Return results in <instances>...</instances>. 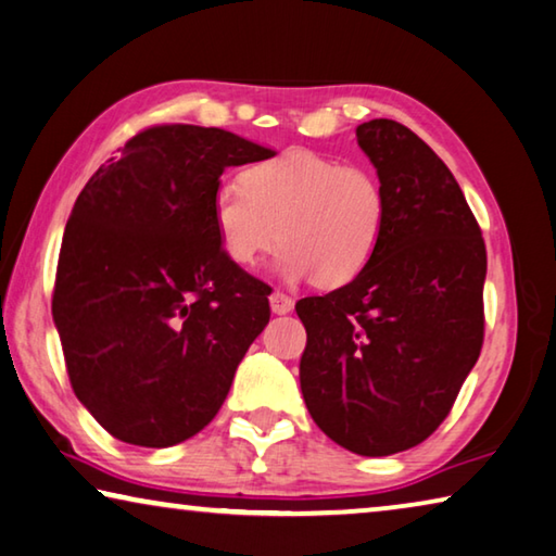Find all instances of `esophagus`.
Here are the masks:
<instances>
[{"label":"esophagus","instance_id":"34e87169","mask_svg":"<svg viewBox=\"0 0 556 556\" xmlns=\"http://www.w3.org/2000/svg\"><path fill=\"white\" fill-rule=\"evenodd\" d=\"M269 306L275 314H289L294 309V299L277 289V292H271V296H269Z\"/></svg>","mask_w":556,"mask_h":556}]
</instances>
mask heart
Returning <instances> with one entry per match:
<instances>
[{
	"label": "heart",
	"instance_id": "obj_1",
	"mask_svg": "<svg viewBox=\"0 0 556 556\" xmlns=\"http://www.w3.org/2000/svg\"><path fill=\"white\" fill-rule=\"evenodd\" d=\"M210 213L219 250L237 267H257L279 240V277L343 287L374 262L389 198L368 167L289 148L244 167L240 185H219Z\"/></svg>",
	"mask_w": 556,
	"mask_h": 556
}]
</instances>
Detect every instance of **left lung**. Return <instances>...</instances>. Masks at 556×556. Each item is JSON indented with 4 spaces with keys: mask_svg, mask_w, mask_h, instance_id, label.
<instances>
[{
    "mask_svg": "<svg viewBox=\"0 0 556 556\" xmlns=\"http://www.w3.org/2000/svg\"><path fill=\"white\" fill-rule=\"evenodd\" d=\"M389 223L374 262L296 302L304 403L333 443L366 457L418 445L445 420L480 356L488 252L460 185L403 123L356 128Z\"/></svg>",
    "mask_w": 556,
    "mask_h": 556,
    "instance_id": "left-lung-1",
    "label": "left lung"
}]
</instances>
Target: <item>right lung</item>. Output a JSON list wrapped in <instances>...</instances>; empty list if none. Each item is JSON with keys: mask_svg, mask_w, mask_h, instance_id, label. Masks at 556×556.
I'll list each match as a JSON object with an SVG mask.
<instances>
[{"mask_svg": "<svg viewBox=\"0 0 556 556\" xmlns=\"http://www.w3.org/2000/svg\"><path fill=\"white\" fill-rule=\"evenodd\" d=\"M271 148L223 128L153 126L91 175L68 215L51 314L68 381L123 443L167 447L217 416L269 287L219 250V175Z\"/></svg>", "mask_w": 556, "mask_h": 556, "instance_id": "add662e5", "label": "right lung"}]
</instances>
